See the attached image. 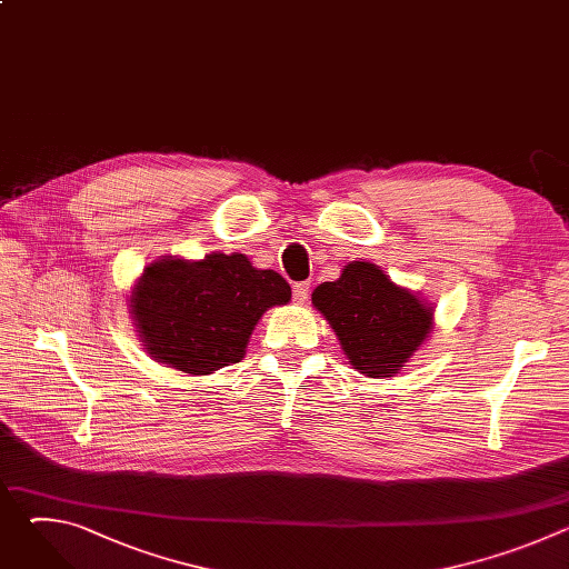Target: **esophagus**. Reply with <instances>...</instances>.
Wrapping results in <instances>:
<instances>
[{
	"label": "esophagus",
	"mask_w": 569,
	"mask_h": 569,
	"mask_svg": "<svg viewBox=\"0 0 569 569\" xmlns=\"http://www.w3.org/2000/svg\"><path fill=\"white\" fill-rule=\"evenodd\" d=\"M308 292H310V283L308 281H301V283L292 286V299L297 303H303L308 299Z\"/></svg>",
	"instance_id": "esophagus-1"
}]
</instances>
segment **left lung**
Masks as SVG:
<instances>
[{
  "instance_id": "1",
  "label": "left lung",
  "mask_w": 569,
  "mask_h": 569,
  "mask_svg": "<svg viewBox=\"0 0 569 569\" xmlns=\"http://www.w3.org/2000/svg\"><path fill=\"white\" fill-rule=\"evenodd\" d=\"M312 306L331 323L353 369L369 378L398 373L428 340L435 315L369 261H353L340 279L317 286Z\"/></svg>"
}]
</instances>
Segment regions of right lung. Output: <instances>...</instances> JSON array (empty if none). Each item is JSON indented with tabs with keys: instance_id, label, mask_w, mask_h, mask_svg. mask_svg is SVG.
<instances>
[{
	"instance_id": "add662e5",
	"label": "right lung",
	"mask_w": 569,
	"mask_h": 569,
	"mask_svg": "<svg viewBox=\"0 0 569 569\" xmlns=\"http://www.w3.org/2000/svg\"><path fill=\"white\" fill-rule=\"evenodd\" d=\"M290 295L279 272L254 268L246 254L164 257L134 283L130 312L150 358L209 376L240 362L263 312Z\"/></svg>"
}]
</instances>
